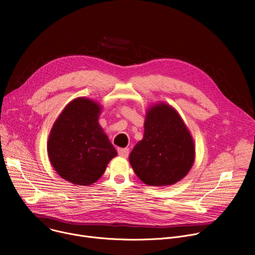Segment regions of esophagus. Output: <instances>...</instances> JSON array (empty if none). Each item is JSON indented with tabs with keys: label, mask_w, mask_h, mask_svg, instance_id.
<instances>
[{
	"label": "esophagus",
	"mask_w": 255,
	"mask_h": 255,
	"mask_svg": "<svg viewBox=\"0 0 255 255\" xmlns=\"http://www.w3.org/2000/svg\"><path fill=\"white\" fill-rule=\"evenodd\" d=\"M117 151H118V154L122 157H128V155H129V149L128 148H118Z\"/></svg>",
	"instance_id": "1"
}]
</instances>
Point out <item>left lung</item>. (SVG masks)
I'll use <instances>...</instances> for the list:
<instances>
[{
  "label": "left lung",
  "instance_id": "obj_1",
  "mask_svg": "<svg viewBox=\"0 0 255 255\" xmlns=\"http://www.w3.org/2000/svg\"><path fill=\"white\" fill-rule=\"evenodd\" d=\"M195 160V145L184 121L170 106L151 108L144 136L129 155L137 176L149 186H169L180 180Z\"/></svg>",
  "mask_w": 255,
  "mask_h": 255
}]
</instances>
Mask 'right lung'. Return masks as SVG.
I'll return each instance as SVG.
<instances>
[{"label":"right lung","mask_w":255,"mask_h":255,"mask_svg":"<svg viewBox=\"0 0 255 255\" xmlns=\"http://www.w3.org/2000/svg\"><path fill=\"white\" fill-rule=\"evenodd\" d=\"M101 107L94 101H71L55 121L48 156L57 173L70 183L89 186L98 180L117 151L98 123Z\"/></svg>","instance_id":"add662e5"}]
</instances>
